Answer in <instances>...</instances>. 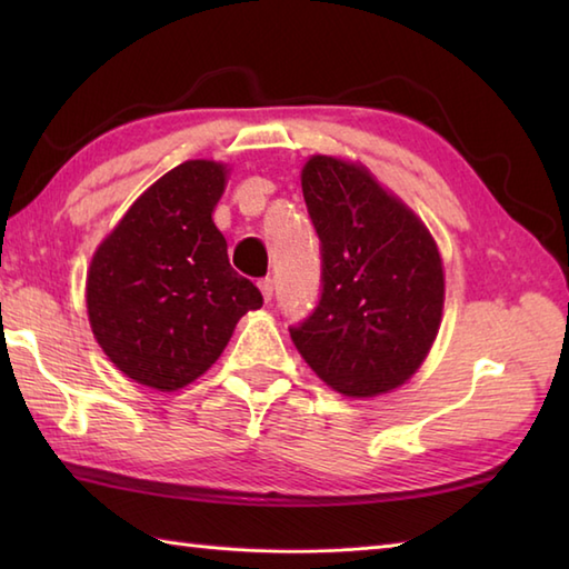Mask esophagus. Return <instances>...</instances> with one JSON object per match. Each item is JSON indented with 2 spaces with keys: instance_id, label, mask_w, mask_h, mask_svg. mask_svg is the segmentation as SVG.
Instances as JSON below:
<instances>
[{
  "instance_id": "34e87169",
  "label": "esophagus",
  "mask_w": 569,
  "mask_h": 569,
  "mask_svg": "<svg viewBox=\"0 0 569 569\" xmlns=\"http://www.w3.org/2000/svg\"><path fill=\"white\" fill-rule=\"evenodd\" d=\"M259 288H261V296H263V300H266V303H269V300L273 298V278H271V276L261 278V281H259Z\"/></svg>"
}]
</instances>
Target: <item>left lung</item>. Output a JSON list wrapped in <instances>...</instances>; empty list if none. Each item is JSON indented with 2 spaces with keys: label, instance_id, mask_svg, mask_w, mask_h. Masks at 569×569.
Listing matches in <instances>:
<instances>
[{
  "label": "left lung",
  "instance_id": "left-lung-1",
  "mask_svg": "<svg viewBox=\"0 0 569 569\" xmlns=\"http://www.w3.org/2000/svg\"><path fill=\"white\" fill-rule=\"evenodd\" d=\"M300 183L320 239L322 288L310 316L288 330L335 391L352 398L391 391L413 377L440 328L438 247L361 166L312 156Z\"/></svg>",
  "mask_w": 569,
  "mask_h": 569
}]
</instances>
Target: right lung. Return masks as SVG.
Instances as JSON below:
<instances>
[{
  "mask_svg": "<svg viewBox=\"0 0 569 569\" xmlns=\"http://www.w3.org/2000/svg\"><path fill=\"white\" fill-rule=\"evenodd\" d=\"M227 171L186 161L131 204L92 257L88 316L104 355L129 379L183 389L222 355L234 325L263 306L212 222Z\"/></svg>",
  "mask_w": 569,
  "mask_h": 569,
  "instance_id": "obj_1",
  "label": "right lung"
}]
</instances>
